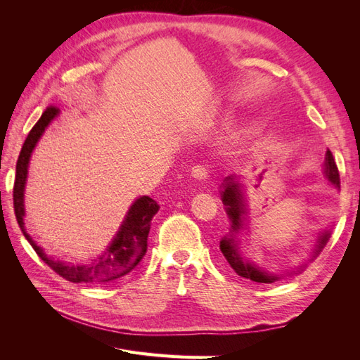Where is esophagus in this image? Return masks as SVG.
<instances>
[{
	"label": "esophagus",
	"instance_id": "obj_1",
	"mask_svg": "<svg viewBox=\"0 0 360 360\" xmlns=\"http://www.w3.org/2000/svg\"><path fill=\"white\" fill-rule=\"evenodd\" d=\"M191 174H192L193 179H197V180H205L207 177H209V168H207L205 165H197V167L192 168Z\"/></svg>",
	"mask_w": 360,
	"mask_h": 360
}]
</instances>
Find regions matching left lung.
Returning a JSON list of instances; mask_svg holds the SVG:
<instances>
[{
  "label": "left lung",
  "mask_w": 360,
  "mask_h": 360,
  "mask_svg": "<svg viewBox=\"0 0 360 360\" xmlns=\"http://www.w3.org/2000/svg\"><path fill=\"white\" fill-rule=\"evenodd\" d=\"M326 174H328V179L330 180V183L335 184L336 188H340V172H338V167L330 151L326 153ZM221 195H222L224 204L226 205V213L233 222L231 231L236 234L242 228L243 214H245V204H243L242 191L238 188V183H236V180L231 177L225 179ZM329 237H330L329 231H324L320 234L317 248L314 249V257L319 255V252L324 248V245L328 243ZM219 248L225 259L230 263V266L234 269V271L238 276L250 279L254 282H263V284H270V282H275L278 279V276L266 274V271L258 269L252 263H249L245 257H242L240 252H238V246L234 242L233 236L225 237L221 242Z\"/></svg>",
  "instance_id": "obj_1"
}]
</instances>
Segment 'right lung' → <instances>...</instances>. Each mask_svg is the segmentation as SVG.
<instances>
[{
    "instance_id": "1",
    "label": "right lung",
    "mask_w": 360,
    "mask_h": 360,
    "mask_svg": "<svg viewBox=\"0 0 360 360\" xmlns=\"http://www.w3.org/2000/svg\"><path fill=\"white\" fill-rule=\"evenodd\" d=\"M58 112L60 110L57 106L51 105L46 108L45 112L39 118V122L30 130V134L22 146V150H20L19 153L13 186V209L16 214V221L25 238L30 242L32 249L36 250V254L61 278L75 282V284H81V282H84V284L112 282L130 274L146 255L151 217H153L159 210V205L155 200H151L150 197H141L130 205V209L123 221V225L117 233L111 246L106 249V252L102 257H99L96 263L89 266H70L66 263H61V261L49 258L25 231L24 189L28 174V162L41 134L45 132L48 124L58 115Z\"/></svg>"
}]
</instances>
